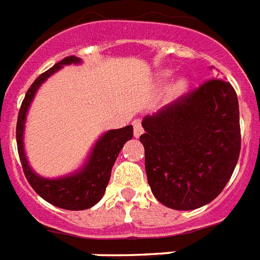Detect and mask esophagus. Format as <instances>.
Listing matches in <instances>:
<instances>
[{"label": "esophagus", "mask_w": 260, "mask_h": 260, "mask_svg": "<svg viewBox=\"0 0 260 260\" xmlns=\"http://www.w3.org/2000/svg\"><path fill=\"white\" fill-rule=\"evenodd\" d=\"M141 134H143V126H141L140 120H135V121H134V135H135V137H140Z\"/></svg>", "instance_id": "esophagus-1"}]
</instances>
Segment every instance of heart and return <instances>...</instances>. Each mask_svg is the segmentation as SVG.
I'll list each match as a JSON object with an SVG mask.
<instances>
[{
    "label": "heart",
    "mask_w": 260,
    "mask_h": 260,
    "mask_svg": "<svg viewBox=\"0 0 260 260\" xmlns=\"http://www.w3.org/2000/svg\"><path fill=\"white\" fill-rule=\"evenodd\" d=\"M184 85H185L184 82H181V85H180V88H183V86H184Z\"/></svg>",
    "instance_id": "obj_1"
}]
</instances>
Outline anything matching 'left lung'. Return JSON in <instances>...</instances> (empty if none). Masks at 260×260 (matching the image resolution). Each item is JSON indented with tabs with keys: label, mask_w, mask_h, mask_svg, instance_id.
Instances as JSON below:
<instances>
[{
	"label": "left lung",
	"mask_w": 260,
	"mask_h": 260,
	"mask_svg": "<svg viewBox=\"0 0 260 260\" xmlns=\"http://www.w3.org/2000/svg\"><path fill=\"white\" fill-rule=\"evenodd\" d=\"M141 124L147 179L160 203L196 210L223 191L240 152L239 104L229 81L208 80Z\"/></svg>",
	"instance_id": "obj_1"
}]
</instances>
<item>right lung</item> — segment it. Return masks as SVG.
<instances>
[{"label": "right lung", "instance_id": "obj_1", "mask_svg": "<svg viewBox=\"0 0 260 260\" xmlns=\"http://www.w3.org/2000/svg\"><path fill=\"white\" fill-rule=\"evenodd\" d=\"M80 62L81 60L79 57H65L64 60L57 62L56 65L44 72L35 80L30 88L27 89L24 101L21 104L16 129L18 155H20L25 178L27 179L31 188L48 203L71 211L88 210L100 202L109 183L112 167L115 164L124 144L134 136V126L132 125L105 132L96 141L85 164L79 171H76L75 174H71L68 176L46 179L37 175L31 170L27 163L24 149V129L27 109L30 107L33 97H35L36 92L39 90L40 85L48 77H50L54 72L62 68L64 65L80 64Z\"/></svg>", "mask_w": 260, "mask_h": 260}]
</instances>
